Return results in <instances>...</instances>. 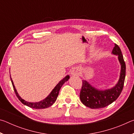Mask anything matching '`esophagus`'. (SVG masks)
<instances>
[{
	"instance_id": "34e87169",
	"label": "esophagus",
	"mask_w": 134,
	"mask_h": 134,
	"mask_svg": "<svg viewBox=\"0 0 134 134\" xmlns=\"http://www.w3.org/2000/svg\"><path fill=\"white\" fill-rule=\"evenodd\" d=\"M71 74L72 76H79L81 74V71H80V70L79 69V68L75 67L72 70Z\"/></svg>"
}]
</instances>
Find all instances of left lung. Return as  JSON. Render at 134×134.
I'll return each mask as SVG.
<instances>
[{
	"instance_id": "1",
	"label": "left lung",
	"mask_w": 134,
	"mask_h": 134,
	"mask_svg": "<svg viewBox=\"0 0 134 134\" xmlns=\"http://www.w3.org/2000/svg\"><path fill=\"white\" fill-rule=\"evenodd\" d=\"M112 53L118 56V58L121 65L119 80L114 87L104 90L97 89L86 80H83L80 99L83 105L91 109L105 108L116 100L121 93L125 78V63L121 49L117 44H115Z\"/></svg>"
}]
</instances>
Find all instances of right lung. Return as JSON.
<instances>
[{"instance_id":"right-lung-1","label":"right lung","mask_w":134,"mask_h":134,"mask_svg":"<svg viewBox=\"0 0 134 134\" xmlns=\"http://www.w3.org/2000/svg\"><path fill=\"white\" fill-rule=\"evenodd\" d=\"M69 79H70V76L69 75L65 76L64 79H62V80L55 86V87L54 88L53 90H52L51 92L49 93L48 96H47L46 98H45L44 100H42L40 102H29L25 101L23 99H22L21 97L20 96L19 94L18 93V92L16 91V88L14 86V84H13L12 79L10 77V80H11V82H12V84L13 90H14L15 94L16 95L18 99H19V100L24 104V105L28 106L29 107H30L31 108H34V109H45L53 105L54 103V102L56 101L57 98V97L58 96V93H59V92H60L61 87H62V86L64 85L65 82H66L67 81H68V80H69Z\"/></svg>"}]
</instances>
